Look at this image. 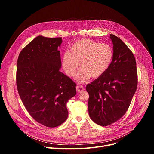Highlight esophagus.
Returning <instances> with one entry per match:
<instances>
[{
  "label": "esophagus",
  "instance_id": "esophagus-1",
  "mask_svg": "<svg viewBox=\"0 0 154 154\" xmlns=\"http://www.w3.org/2000/svg\"><path fill=\"white\" fill-rule=\"evenodd\" d=\"M76 90H77V93H80L84 90V88L82 85H77L76 86Z\"/></svg>",
  "mask_w": 154,
  "mask_h": 154
}]
</instances>
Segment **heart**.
Returning <instances> with one entry per match:
<instances>
[{
	"instance_id": "b5f03b06",
	"label": "heart",
	"mask_w": 154,
	"mask_h": 154,
	"mask_svg": "<svg viewBox=\"0 0 154 154\" xmlns=\"http://www.w3.org/2000/svg\"><path fill=\"white\" fill-rule=\"evenodd\" d=\"M113 57V49L108 44L80 39L73 44L69 52L63 54L62 67L68 76L74 77L80 66L82 68L75 80L83 83L91 77L97 79L104 74L111 64Z\"/></svg>"
}]
</instances>
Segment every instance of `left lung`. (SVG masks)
Returning a JSON list of instances; mask_svg holds the SVG:
<instances>
[{"label":"left lung","mask_w":154,"mask_h":154,"mask_svg":"<svg viewBox=\"0 0 154 154\" xmlns=\"http://www.w3.org/2000/svg\"><path fill=\"white\" fill-rule=\"evenodd\" d=\"M113 57L108 70L87 85L91 119L102 126L110 125L122 118L128 109L137 88L135 57L116 36L110 34Z\"/></svg>","instance_id":"obj_1"}]
</instances>
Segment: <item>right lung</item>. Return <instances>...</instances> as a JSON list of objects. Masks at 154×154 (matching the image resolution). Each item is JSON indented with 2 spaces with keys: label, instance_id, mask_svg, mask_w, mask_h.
Listing matches in <instances>:
<instances>
[{
  "label": "right lung",
  "instance_id": "add662e5",
  "mask_svg": "<svg viewBox=\"0 0 154 154\" xmlns=\"http://www.w3.org/2000/svg\"><path fill=\"white\" fill-rule=\"evenodd\" d=\"M61 38L38 36L19 54L16 85L19 96L32 117L55 127L66 120V103L76 94V85L60 71Z\"/></svg>",
  "mask_w": 154,
  "mask_h": 154
}]
</instances>
